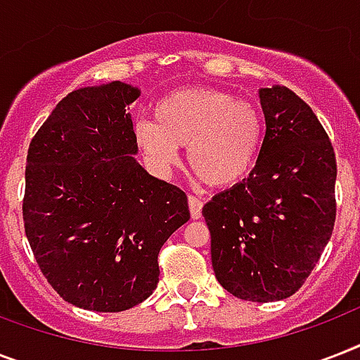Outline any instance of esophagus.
Returning <instances> with one entry per match:
<instances>
[{
	"label": "esophagus",
	"instance_id": "obj_1",
	"mask_svg": "<svg viewBox=\"0 0 360 360\" xmlns=\"http://www.w3.org/2000/svg\"><path fill=\"white\" fill-rule=\"evenodd\" d=\"M202 205L203 202L196 196H188V209H191V217L194 220H198L202 217Z\"/></svg>",
	"mask_w": 360,
	"mask_h": 360
}]
</instances>
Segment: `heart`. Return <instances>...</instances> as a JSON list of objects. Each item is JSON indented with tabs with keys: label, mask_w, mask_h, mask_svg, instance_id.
I'll return each instance as SVG.
<instances>
[{
	"label": "heart",
	"mask_w": 360,
	"mask_h": 360,
	"mask_svg": "<svg viewBox=\"0 0 360 360\" xmlns=\"http://www.w3.org/2000/svg\"><path fill=\"white\" fill-rule=\"evenodd\" d=\"M136 143L147 164L166 174L186 147L188 166L205 185L226 188L250 174L263 143L262 112L214 87H186L155 106V121L136 123Z\"/></svg>",
	"instance_id": "heart-1"
}]
</instances>
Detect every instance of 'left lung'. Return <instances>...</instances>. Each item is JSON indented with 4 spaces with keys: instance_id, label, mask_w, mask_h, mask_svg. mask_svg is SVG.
I'll list each match as a JSON object with an SVG mask.
<instances>
[{
    "instance_id": "8db88e82",
    "label": "left lung",
    "mask_w": 360,
    "mask_h": 360,
    "mask_svg": "<svg viewBox=\"0 0 360 360\" xmlns=\"http://www.w3.org/2000/svg\"><path fill=\"white\" fill-rule=\"evenodd\" d=\"M265 136L250 175L203 205L211 262L237 299L282 301L316 267L336 219L335 149L312 108L262 87Z\"/></svg>"
}]
</instances>
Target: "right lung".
I'll return each mask as SVG.
<instances>
[{"mask_svg":"<svg viewBox=\"0 0 360 360\" xmlns=\"http://www.w3.org/2000/svg\"><path fill=\"white\" fill-rule=\"evenodd\" d=\"M123 82L69 93L27 149L24 226L42 274L65 301L121 312L158 284V252L191 219L186 194L136 162Z\"/></svg>","mask_w":360,"mask_h":360,"instance_id":"obj_1","label":"right lung"}]
</instances>
